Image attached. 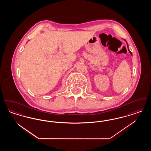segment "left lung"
Returning a JSON list of instances; mask_svg holds the SVG:
<instances>
[{
    "mask_svg": "<svg viewBox=\"0 0 151 151\" xmlns=\"http://www.w3.org/2000/svg\"><path fill=\"white\" fill-rule=\"evenodd\" d=\"M127 45H128V44H127ZM128 50L129 51V52H130V54L132 55V53H131V51L129 50V48H128Z\"/></svg>",
    "mask_w": 151,
    "mask_h": 151,
    "instance_id": "8db88e82",
    "label": "left lung"
}]
</instances>
